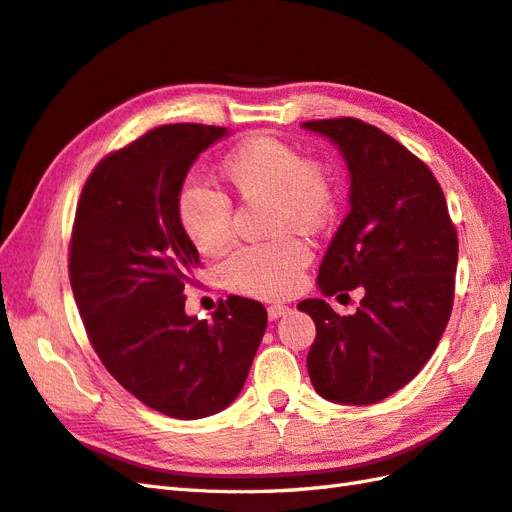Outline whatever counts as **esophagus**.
<instances>
[{
  "label": "esophagus",
  "instance_id": "1",
  "mask_svg": "<svg viewBox=\"0 0 512 512\" xmlns=\"http://www.w3.org/2000/svg\"><path fill=\"white\" fill-rule=\"evenodd\" d=\"M288 312H290L288 306H270V308H268V319L275 321V319H279V317H284V314H288Z\"/></svg>",
  "mask_w": 512,
  "mask_h": 512
}]
</instances>
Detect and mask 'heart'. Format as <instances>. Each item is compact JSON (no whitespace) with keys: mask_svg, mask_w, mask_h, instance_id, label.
I'll list each match as a JSON object with an SVG mask.
<instances>
[{"mask_svg":"<svg viewBox=\"0 0 512 512\" xmlns=\"http://www.w3.org/2000/svg\"><path fill=\"white\" fill-rule=\"evenodd\" d=\"M224 178L244 200H268L273 231H317L334 211V184L319 162L301 160L275 138H250L222 165ZM178 222L202 255H217L233 242V206L224 193L187 182L176 200ZM310 248L297 235L239 248L222 264L224 284L248 297L281 299L295 292Z\"/></svg>","mask_w":512,"mask_h":512,"instance_id":"b5f03b06","label":"heart"}]
</instances>
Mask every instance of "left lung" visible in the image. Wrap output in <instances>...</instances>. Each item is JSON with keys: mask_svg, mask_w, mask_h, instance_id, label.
<instances>
[{"mask_svg": "<svg viewBox=\"0 0 512 512\" xmlns=\"http://www.w3.org/2000/svg\"><path fill=\"white\" fill-rule=\"evenodd\" d=\"M339 147L350 213L319 268L323 295L363 288L341 317L323 299L299 303L317 325L308 374L339 405H374L416 376L453 308L458 233L438 180L398 140L358 118L301 123Z\"/></svg>", "mask_w": 512, "mask_h": 512, "instance_id": "8db88e82", "label": "left lung"}]
</instances>
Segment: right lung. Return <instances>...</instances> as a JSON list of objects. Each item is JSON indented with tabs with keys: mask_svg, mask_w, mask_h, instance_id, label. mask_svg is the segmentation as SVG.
<instances>
[{
	"mask_svg": "<svg viewBox=\"0 0 512 512\" xmlns=\"http://www.w3.org/2000/svg\"><path fill=\"white\" fill-rule=\"evenodd\" d=\"M226 127L151 129L103 158L76 206L70 284L92 347L118 383L178 420L226 409L266 332L262 303L228 297L206 323L184 312L200 255L178 222L191 165Z\"/></svg>",
	"mask_w": 512,
	"mask_h": 512,
	"instance_id": "obj_1",
	"label": "right lung"
}]
</instances>
